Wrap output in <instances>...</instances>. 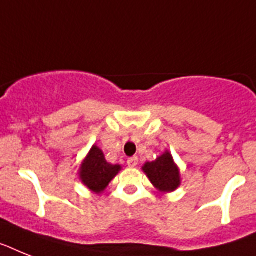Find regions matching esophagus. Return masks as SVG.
<instances>
[{
  "label": "esophagus",
  "instance_id": "esophagus-1",
  "mask_svg": "<svg viewBox=\"0 0 256 256\" xmlns=\"http://www.w3.org/2000/svg\"><path fill=\"white\" fill-rule=\"evenodd\" d=\"M136 164H138V158H136V156L128 158V167H136Z\"/></svg>",
  "mask_w": 256,
  "mask_h": 256
}]
</instances>
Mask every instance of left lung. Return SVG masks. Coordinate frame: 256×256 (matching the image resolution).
<instances>
[{"label":"left lung","mask_w":256,"mask_h":256,"mask_svg":"<svg viewBox=\"0 0 256 256\" xmlns=\"http://www.w3.org/2000/svg\"><path fill=\"white\" fill-rule=\"evenodd\" d=\"M142 171L160 193H171L182 186L180 170L168 150L154 162H146Z\"/></svg>","instance_id":"obj_1"}]
</instances>
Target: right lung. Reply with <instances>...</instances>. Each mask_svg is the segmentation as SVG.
<instances>
[{"label":"right lung","instance_id":"1","mask_svg":"<svg viewBox=\"0 0 256 256\" xmlns=\"http://www.w3.org/2000/svg\"><path fill=\"white\" fill-rule=\"evenodd\" d=\"M120 164L108 163L102 150L93 144L78 168V178L90 192L100 194L108 188L109 182L118 175Z\"/></svg>","mask_w":256,"mask_h":256}]
</instances>
